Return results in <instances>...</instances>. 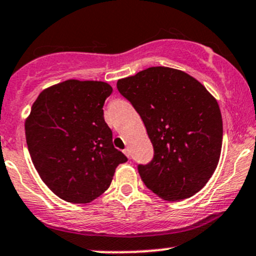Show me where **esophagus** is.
<instances>
[{
	"mask_svg": "<svg viewBox=\"0 0 256 256\" xmlns=\"http://www.w3.org/2000/svg\"><path fill=\"white\" fill-rule=\"evenodd\" d=\"M123 152H124V154L128 157V158H130V151H129V148H124Z\"/></svg>",
	"mask_w": 256,
	"mask_h": 256,
	"instance_id": "obj_1",
	"label": "esophagus"
}]
</instances>
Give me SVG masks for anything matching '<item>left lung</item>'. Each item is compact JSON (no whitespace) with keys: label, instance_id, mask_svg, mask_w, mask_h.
<instances>
[{"label":"left lung","instance_id":"obj_1","mask_svg":"<svg viewBox=\"0 0 256 256\" xmlns=\"http://www.w3.org/2000/svg\"><path fill=\"white\" fill-rule=\"evenodd\" d=\"M117 90L136 108L154 146L138 166L146 188L166 200L194 196L219 163L222 118L204 86L184 71L156 66L118 80Z\"/></svg>","mask_w":256,"mask_h":256}]
</instances>
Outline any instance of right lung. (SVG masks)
Returning a JSON list of instances; mask_svg holds the SVG:
<instances>
[{"label": "right lung", "instance_id": "1", "mask_svg": "<svg viewBox=\"0 0 256 256\" xmlns=\"http://www.w3.org/2000/svg\"><path fill=\"white\" fill-rule=\"evenodd\" d=\"M105 82L68 81L40 93L25 122L31 160L43 182L71 203H90L108 190L128 158L114 148L102 106Z\"/></svg>", "mask_w": 256, "mask_h": 256}]
</instances>
